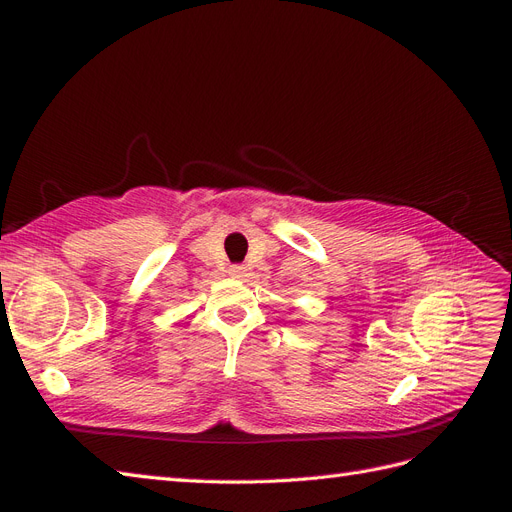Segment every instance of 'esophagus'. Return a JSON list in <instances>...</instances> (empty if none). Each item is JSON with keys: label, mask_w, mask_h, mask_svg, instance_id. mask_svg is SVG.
I'll use <instances>...</instances> for the list:
<instances>
[{"label": "esophagus", "mask_w": 512, "mask_h": 512, "mask_svg": "<svg viewBox=\"0 0 512 512\" xmlns=\"http://www.w3.org/2000/svg\"><path fill=\"white\" fill-rule=\"evenodd\" d=\"M245 271H247V267H245V265H232V267L228 269V273H230L232 277H243V275H245Z\"/></svg>", "instance_id": "34e87169"}]
</instances>
